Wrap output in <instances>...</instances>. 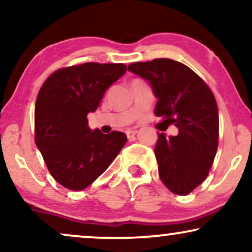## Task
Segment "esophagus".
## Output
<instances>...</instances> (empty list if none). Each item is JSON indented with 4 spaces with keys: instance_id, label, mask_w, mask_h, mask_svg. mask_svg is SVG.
Segmentation results:
<instances>
[{
    "instance_id": "1",
    "label": "esophagus",
    "mask_w": 252,
    "mask_h": 252,
    "mask_svg": "<svg viewBox=\"0 0 252 252\" xmlns=\"http://www.w3.org/2000/svg\"><path fill=\"white\" fill-rule=\"evenodd\" d=\"M136 132H137V130L129 129V130H126V136H128V137H131V136L136 135Z\"/></svg>"
}]
</instances>
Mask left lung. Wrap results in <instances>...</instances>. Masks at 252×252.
I'll return each mask as SVG.
<instances>
[{
    "label": "left lung",
    "mask_w": 252,
    "mask_h": 252,
    "mask_svg": "<svg viewBox=\"0 0 252 252\" xmlns=\"http://www.w3.org/2000/svg\"><path fill=\"white\" fill-rule=\"evenodd\" d=\"M128 71L149 83L158 98L156 116L179 129L176 136L158 134L154 152L167 189L189 194L206 179L215 160L219 136L215 96L194 71L175 60L132 63Z\"/></svg>",
    "instance_id": "8db88e82"
}]
</instances>
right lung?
<instances>
[{"label": "right lung", "instance_id": "add662e5", "mask_svg": "<svg viewBox=\"0 0 252 252\" xmlns=\"http://www.w3.org/2000/svg\"><path fill=\"white\" fill-rule=\"evenodd\" d=\"M126 71L124 63H86L56 71L40 89L35 143L51 175L66 189L90 186L126 144L123 132L103 134L88 126V115L96 111L106 90Z\"/></svg>", "mask_w": 252, "mask_h": 252}]
</instances>
